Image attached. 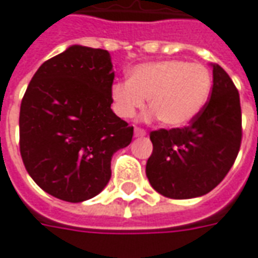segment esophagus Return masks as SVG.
<instances>
[{"instance_id":"obj_1","label":"esophagus","mask_w":258,"mask_h":258,"mask_svg":"<svg viewBox=\"0 0 258 258\" xmlns=\"http://www.w3.org/2000/svg\"><path fill=\"white\" fill-rule=\"evenodd\" d=\"M135 136L136 138H143V136H146V131L142 129V127H135Z\"/></svg>"}]
</instances>
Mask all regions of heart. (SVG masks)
Here are the masks:
<instances>
[{
	"label": "heart",
	"mask_w": 258,
	"mask_h": 258,
	"mask_svg": "<svg viewBox=\"0 0 258 258\" xmlns=\"http://www.w3.org/2000/svg\"><path fill=\"white\" fill-rule=\"evenodd\" d=\"M213 78L202 63L180 59L140 63L129 80L111 87L112 107L120 118H132L146 98L151 114L168 127H182L196 118L207 104Z\"/></svg>",
	"instance_id": "obj_1"
}]
</instances>
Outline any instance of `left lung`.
<instances>
[{
    "mask_svg": "<svg viewBox=\"0 0 258 258\" xmlns=\"http://www.w3.org/2000/svg\"><path fill=\"white\" fill-rule=\"evenodd\" d=\"M211 67V96L190 125L150 133L153 154L146 175L155 190L169 199L207 195L229 172L240 149L239 91L218 63Z\"/></svg>",
    "mask_w": 258,
    "mask_h": 258,
    "instance_id": "8db88e82",
    "label": "left lung"
}]
</instances>
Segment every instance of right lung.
Masks as SVG:
<instances>
[{"label":"right lung","instance_id":"right-lung-1","mask_svg":"<svg viewBox=\"0 0 258 258\" xmlns=\"http://www.w3.org/2000/svg\"><path fill=\"white\" fill-rule=\"evenodd\" d=\"M114 71L107 50L72 45L38 68L22 98L19 149L33 180L51 196L80 203L111 178L115 151L133 126L111 109Z\"/></svg>","mask_w":258,"mask_h":258}]
</instances>
